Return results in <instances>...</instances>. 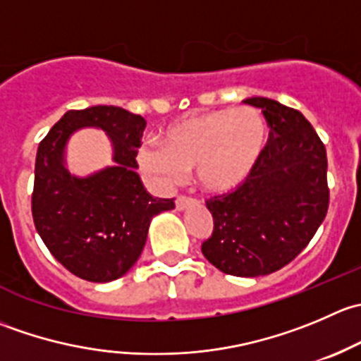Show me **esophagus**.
<instances>
[{"instance_id":"esophagus-1","label":"esophagus","mask_w":361,"mask_h":361,"mask_svg":"<svg viewBox=\"0 0 361 361\" xmlns=\"http://www.w3.org/2000/svg\"><path fill=\"white\" fill-rule=\"evenodd\" d=\"M194 202V199L192 197H187V195H176V199H174V206H176V209H185L187 206H190V204Z\"/></svg>"}]
</instances>
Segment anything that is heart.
I'll list each match as a JSON object with an SVG mask.
<instances>
[{"label":"heart","instance_id":"obj_1","mask_svg":"<svg viewBox=\"0 0 361 361\" xmlns=\"http://www.w3.org/2000/svg\"><path fill=\"white\" fill-rule=\"evenodd\" d=\"M267 140V122L260 111L248 106L224 108L171 123L162 133V147H141L137 162L164 187L194 169L202 190L224 194L250 176Z\"/></svg>","mask_w":361,"mask_h":361}]
</instances>
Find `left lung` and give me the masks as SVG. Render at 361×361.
Here are the masks:
<instances>
[{
  "instance_id": "left-lung-1",
  "label": "left lung",
  "mask_w": 361,
  "mask_h": 361,
  "mask_svg": "<svg viewBox=\"0 0 361 361\" xmlns=\"http://www.w3.org/2000/svg\"><path fill=\"white\" fill-rule=\"evenodd\" d=\"M271 127L267 147L251 174L228 194L207 199L213 232L202 255L221 272L258 278L293 260L329 211L326 150L298 110L267 97H250Z\"/></svg>"
}]
</instances>
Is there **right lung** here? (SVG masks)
I'll list each match as a JSON object with an SVG mask.
<instances>
[{"mask_svg": "<svg viewBox=\"0 0 361 361\" xmlns=\"http://www.w3.org/2000/svg\"><path fill=\"white\" fill-rule=\"evenodd\" d=\"M97 126L111 136L115 166L87 178L63 167L68 136ZM147 122L118 106L69 110L42 140L36 154L31 211L45 246L71 274L92 283L118 279L136 264L155 214L173 199L152 197L136 173Z\"/></svg>", "mask_w": 361, "mask_h": 361, "instance_id": "right-lung-1", "label": "right lung"}]
</instances>
